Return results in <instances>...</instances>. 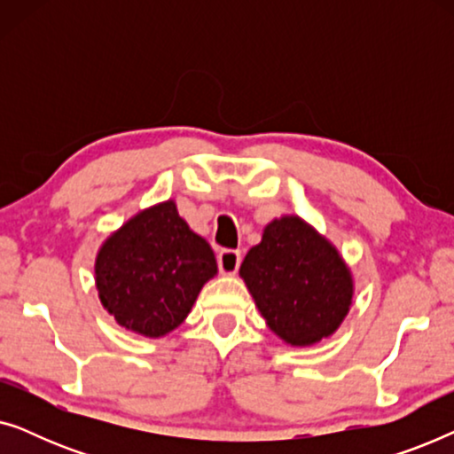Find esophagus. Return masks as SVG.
<instances>
[{
  "label": "esophagus",
  "mask_w": 454,
  "mask_h": 454,
  "mask_svg": "<svg viewBox=\"0 0 454 454\" xmlns=\"http://www.w3.org/2000/svg\"><path fill=\"white\" fill-rule=\"evenodd\" d=\"M216 262H219V270L223 275H235L239 269L241 254L238 250H221L219 256H216Z\"/></svg>",
  "instance_id": "obj_1"
}]
</instances>
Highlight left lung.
Returning <instances> with one entry per match:
<instances>
[{"label": "left lung", "mask_w": 454, "mask_h": 454, "mask_svg": "<svg viewBox=\"0 0 454 454\" xmlns=\"http://www.w3.org/2000/svg\"><path fill=\"white\" fill-rule=\"evenodd\" d=\"M239 277L270 331L294 347L331 337L351 308V270L300 216L270 221L262 241L246 254Z\"/></svg>", "instance_id": "obj_1"}]
</instances>
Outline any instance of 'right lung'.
I'll use <instances>...</instances> for the list:
<instances>
[{"label":"right lung","instance_id":"add662e5","mask_svg":"<svg viewBox=\"0 0 454 454\" xmlns=\"http://www.w3.org/2000/svg\"><path fill=\"white\" fill-rule=\"evenodd\" d=\"M215 275L213 247L192 231L173 200L142 210L111 233L95 262L103 308L117 325L151 339L182 325Z\"/></svg>","mask_w":454,"mask_h":454}]
</instances>
